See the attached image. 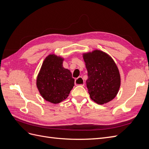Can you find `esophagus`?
Masks as SVG:
<instances>
[{
  "label": "esophagus",
  "mask_w": 149,
  "mask_h": 149,
  "mask_svg": "<svg viewBox=\"0 0 149 149\" xmlns=\"http://www.w3.org/2000/svg\"><path fill=\"white\" fill-rule=\"evenodd\" d=\"M74 84L76 86H84V81L83 79L81 78V77H79L78 78L76 79H75V82H74Z\"/></svg>",
  "instance_id": "esophagus-1"
}]
</instances>
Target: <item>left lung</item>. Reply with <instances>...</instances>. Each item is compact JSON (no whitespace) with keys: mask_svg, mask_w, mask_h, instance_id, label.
<instances>
[{"mask_svg":"<svg viewBox=\"0 0 149 149\" xmlns=\"http://www.w3.org/2000/svg\"><path fill=\"white\" fill-rule=\"evenodd\" d=\"M88 78L86 85L91 100L99 104L112 101L120 86V76L116 63L100 49L83 54Z\"/></svg>","mask_w":149,"mask_h":149,"instance_id":"8db88e82","label":"left lung"}]
</instances>
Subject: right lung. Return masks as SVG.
Instances as JSON below:
<instances>
[{
    "instance_id": "obj_1",
    "label": "right lung",
    "mask_w": 149,
    "mask_h": 149,
    "mask_svg": "<svg viewBox=\"0 0 149 149\" xmlns=\"http://www.w3.org/2000/svg\"><path fill=\"white\" fill-rule=\"evenodd\" d=\"M64 58L50 54L44 60L37 78V87L45 100L60 103L69 96L74 85L70 71L63 66Z\"/></svg>"
}]
</instances>
